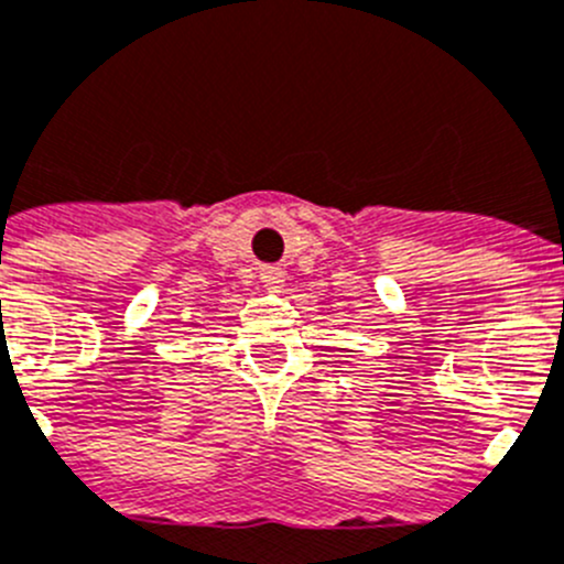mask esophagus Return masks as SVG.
I'll list each match as a JSON object with an SVG mask.
<instances>
[{
  "instance_id": "obj_1",
  "label": "esophagus",
  "mask_w": 564,
  "mask_h": 564,
  "mask_svg": "<svg viewBox=\"0 0 564 564\" xmlns=\"http://www.w3.org/2000/svg\"><path fill=\"white\" fill-rule=\"evenodd\" d=\"M260 282L265 291H279L282 288V282H285V271L276 265H262L260 268Z\"/></svg>"
}]
</instances>
